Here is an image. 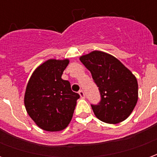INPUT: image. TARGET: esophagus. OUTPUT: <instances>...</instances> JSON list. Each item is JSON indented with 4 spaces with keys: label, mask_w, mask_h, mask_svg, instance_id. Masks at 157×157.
<instances>
[{
    "label": "esophagus",
    "mask_w": 157,
    "mask_h": 157,
    "mask_svg": "<svg viewBox=\"0 0 157 157\" xmlns=\"http://www.w3.org/2000/svg\"><path fill=\"white\" fill-rule=\"evenodd\" d=\"M79 95L81 96L82 98H85V93H84V92H83L82 90H80V91H79Z\"/></svg>",
    "instance_id": "1"
}]
</instances>
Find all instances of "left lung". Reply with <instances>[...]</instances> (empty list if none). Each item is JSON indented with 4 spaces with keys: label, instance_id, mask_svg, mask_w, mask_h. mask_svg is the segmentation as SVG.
<instances>
[{
    "label": "left lung",
    "instance_id": "left-lung-1",
    "mask_svg": "<svg viewBox=\"0 0 157 157\" xmlns=\"http://www.w3.org/2000/svg\"><path fill=\"white\" fill-rule=\"evenodd\" d=\"M98 87L101 101L91 104L96 117L108 124H118L130 115L138 101V83L132 72L118 59L102 51L80 58Z\"/></svg>",
    "mask_w": 157,
    "mask_h": 157
}]
</instances>
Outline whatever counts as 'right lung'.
Segmentation results:
<instances>
[{
    "mask_svg": "<svg viewBox=\"0 0 157 157\" xmlns=\"http://www.w3.org/2000/svg\"><path fill=\"white\" fill-rule=\"evenodd\" d=\"M69 59H48L33 71L26 88L27 112L39 128L59 131L71 120L80 95L61 78Z\"/></svg>",
    "mask_w": 157,
    "mask_h": 157,
    "instance_id": "1",
    "label": "right lung"
}]
</instances>
